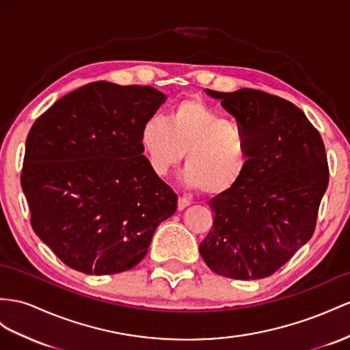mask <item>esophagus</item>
Instances as JSON below:
<instances>
[{
    "instance_id": "34e87169",
    "label": "esophagus",
    "mask_w": 350,
    "mask_h": 350,
    "mask_svg": "<svg viewBox=\"0 0 350 350\" xmlns=\"http://www.w3.org/2000/svg\"><path fill=\"white\" fill-rule=\"evenodd\" d=\"M187 205H191V201L189 200H186L185 196H178V201H177V208L178 210H183V208H186Z\"/></svg>"
}]
</instances>
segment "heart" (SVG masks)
I'll list each match as a JSON object with an SVG mask.
<instances>
[{"mask_svg": "<svg viewBox=\"0 0 350 350\" xmlns=\"http://www.w3.org/2000/svg\"><path fill=\"white\" fill-rule=\"evenodd\" d=\"M140 145L158 176H165L183 158L185 183L205 195L230 191L248 164L244 130L195 97L177 102L167 120H146L140 129Z\"/></svg>", "mask_w": 350, "mask_h": 350, "instance_id": "obj_1", "label": "heart"}]
</instances>
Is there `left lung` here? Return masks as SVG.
Here are the masks:
<instances>
[{"mask_svg":"<svg viewBox=\"0 0 350 350\" xmlns=\"http://www.w3.org/2000/svg\"><path fill=\"white\" fill-rule=\"evenodd\" d=\"M207 92L247 134L248 164L230 191L210 201L213 226L200 253L217 275L262 280L315 232L329 177L324 142L303 111L282 97L254 88Z\"/></svg>","mask_w":350,"mask_h":350,"instance_id":"obj_1","label":"left lung"}]
</instances>
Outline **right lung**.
I'll return each mask as SVG.
<instances>
[{
    "label": "right lung",
    "instance_id": "add662e5",
    "mask_svg": "<svg viewBox=\"0 0 350 350\" xmlns=\"http://www.w3.org/2000/svg\"><path fill=\"white\" fill-rule=\"evenodd\" d=\"M149 85L90 83L38 116L25 146L22 189L35 234L87 275L133 269L177 195L152 172L140 129L165 102Z\"/></svg>",
    "mask_w": 350,
    "mask_h": 350
}]
</instances>
